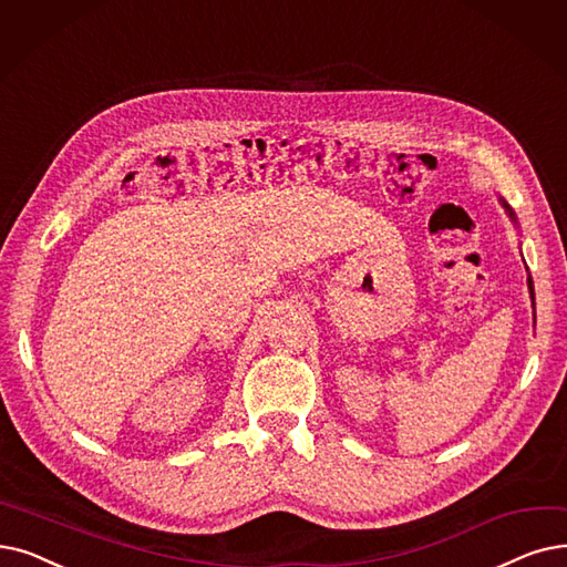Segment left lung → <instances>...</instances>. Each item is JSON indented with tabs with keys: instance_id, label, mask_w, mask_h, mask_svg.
<instances>
[{
	"instance_id": "8db88e82",
	"label": "left lung",
	"mask_w": 567,
	"mask_h": 567,
	"mask_svg": "<svg viewBox=\"0 0 567 567\" xmlns=\"http://www.w3.org/2000/svg\"><path fill=\"white\" fill-rule=\"evenodd\" d=\"M498 202H501V206L505 208V213L509 215V219H512V223L516 225V227H519V223H516V215H514V210L509 208V204L503 199V196H498ZM528 270V268H526ZM528 291H530V299H533V308H535V291H533V280H530V276H528ZM533 319H535V315H533Z\"/></svg>"
}]
</instances>
